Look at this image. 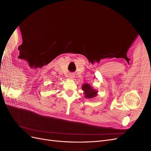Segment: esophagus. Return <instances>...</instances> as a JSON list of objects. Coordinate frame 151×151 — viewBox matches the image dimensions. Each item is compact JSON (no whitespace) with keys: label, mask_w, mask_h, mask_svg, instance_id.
Returning a JSON list of instances; mask_svg holds the SVG:
<instances>
[{"label":"esophagus","mask_w":151,"mask_h":151,"mask_svg":"<svg viewBox=\"0 0 151 151\" xmlns=\"http://www.w3.org/2000/svg\"><path fill=\"white\" fill-rule=\"evenodd\" d=\"M74 74H69V76H68V77H69L70 79H74Z\"/></svg>","instance_id":"1"}]
</instances>
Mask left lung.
Instances as JSON below:
<instances>
[{
    "instance_id": "8db88e82",
    "label": "left lung",
    "mask_w": 151,
    "mask_h": 151,
    "mask_svg": "<svg viewBox=\"0 0 151 151\" xmlns=\"http://www.w3.org/2000/svg\"><path fill=\"white\" fill-rule=\"evenodd\" d=\"M82 89L84 91V96L86 98L92 99L95 98L98 95V91L93 88L89 84L86 83L82 86Z\"/></svg>"
}]
</instances>
